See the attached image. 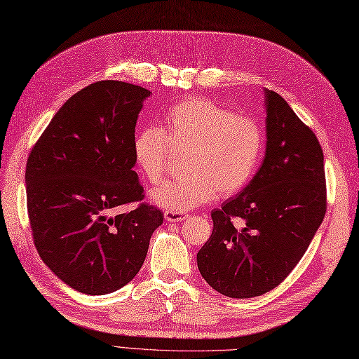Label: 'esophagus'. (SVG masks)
I'll use <instances>...</instances> for the list:
<instances>
[{"label":"esophagus","instance_id":"esophagus-1","mask_svg":"<svg viewBox=\"0 0 359 359\" xmlns=\"http://www.w3.org/2000/svg\"><path fill=\"white\" fill-rule=\"evenodd\" d=\"M187 214L182 212V211H172V210H166L165 211V219L166 222H170V223H178V222H182L187 219Z\"/></svg>","mask_w":359,"mask_h":359}]
</instances>
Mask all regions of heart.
I'll use <instances>...</instances> for the list:
<instances>
[{
    "mask_svg": "<svg viewBox=\"0 0 359 359\" xmlns=\"http://www.w3.org/2000/svg\"><path fill=\"white\" fill-rule=\"evenodd\" d=\"M187 153L186 175L151 191L153 203L187 211L212 202L217 194L232 196L253 180L264 156L262 127L205 97L173 104L161 130L148 127L133 139V157L140 175L151 184L165 175L170 153Z\"/></svg>",
    "mask_w": 359,
    "mask_h": 359,
    "instance_id": "heart-1",
    "label": "heart"
}]
</instances>
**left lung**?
Here are the masks:
<instances>
[{
    "label": "left lung",
    "instance_id": "obj_1",
    "mask_svg": "<svg viewBox=\"0 0 359 359\" xmlns=\"http://www.w3.org/2000/svg\"><path fill=\"white\" fill-rule=\"evenodd\" d=\"M265 158L248 186L211 212L198 268L229 298L273 290L307 252L327 212L323 151L283 97L265 90ZM233 218H241L235 226Z\"/></svg>",
    "mask_w": 359,
    "mask_h": 359
}]
</instances>
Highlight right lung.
Listing matches in <instances>:
<instances>
[{
  "label": "right lung",
  "instance_id": "add662e5",
  "mask_svg": "<svg viewBox=\"0 0 359 359\" xmlns=\"http://www.w3.org/2000/svg\"><path fill=\"white\" fill-rule=\"evenodd\" d=\"M149 94L121 81L88 85L61 106L28 156L34 245L53 274L86 295L132 281L163 223V212L145 202L112 215L145 196L133 170V139Z\"/></svg>",
  "mask_w": 359,
  "mask_h": 359
}]
</instances>
